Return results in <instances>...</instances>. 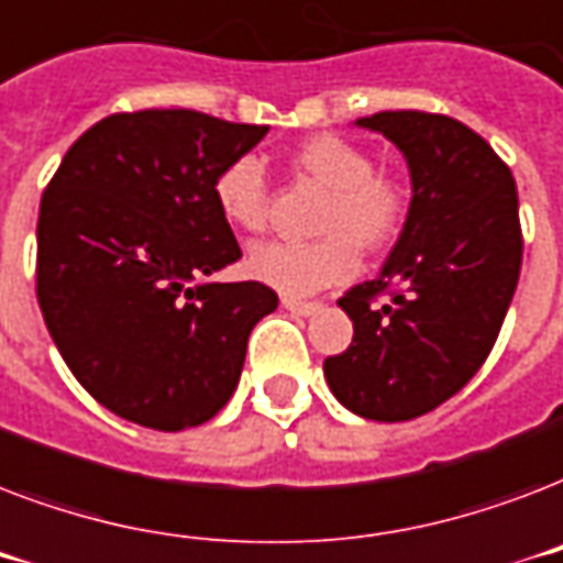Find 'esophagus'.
<instances>
[{"instance_id":"esophagus-1","label":"esophagus","mask_w":563,"mask_h":563,"mask_svg":"<svg viewBox=\"0 0 563 563\" xmlns=\"http://www.w3.org/2000/svg\"><path fill=\"white\" fill-rule=\"evenodd\" d=\"M283 307L289 309V312H295V316H316L318 309H321V303H316V300H298V298H283Z\"/></svg>"}]
</instances>
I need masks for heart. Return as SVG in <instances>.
<instances>
[{"label": "heart", "instance_id": "heart-1", "mask_svg": "<svg viewBox=\"0 0 563 563\" xmlns=\"http://www.w3.org/2000/svg\"><path fill=\"white\" fill-rule=\"evenodd\" d=\"M291 161L330 189L316 242H260L247 251L245 268L254 280L283 295L316 291L351 280L362 265V245L376 251L397 239L409 212L400 180L376 169L362 145L335 134H316L295 148ZM212 201L236 230H263L268 216V178L263 163L242 154L224 163L212 180Z\"/></svg>", "mask_w": 563, "mask_h": 563}]
</instances>
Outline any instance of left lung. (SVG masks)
Segmentation results:
<instances>
[{
  "label": "left lung",
  "instance_id": "8db88e82",
  "mask_svg": "<svg viewBox=\"0 0 563 563\" xmlns=\"http://www.w3.org/2000/svg\"><path fill=\"white\" fill-rule=\"evenodd\" d=\"M356 125L400 148L411 203L379 277L339 300L353 342L327 356L324 376L344 409L394 423L450 400L488 360L520 280L523 233L511 169L459 119L383 110ZM383 290L393 300L371 308Z\"/></svg>",
  "mask_w": 563,
  "mask_h": 563
}]
</instances>
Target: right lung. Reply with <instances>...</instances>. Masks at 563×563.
<instances>
[{"label":"right lung","mask_w":563,"mask_h":563,"mask_svg":"<svg viewBox=\"0 0 563 563\" xmlns=\"http://www.w3.org/2000/svg\"><path fill=\"white\" fill-rule=\"evenodd\" d=\"M268 134L198 110L113 113L81 134L37 219V300L75 379L140 427H198L233 397L263 283H203L242 251L212 180Z\"/></svg>","instance_id":"obj_1"}]
</instances>
